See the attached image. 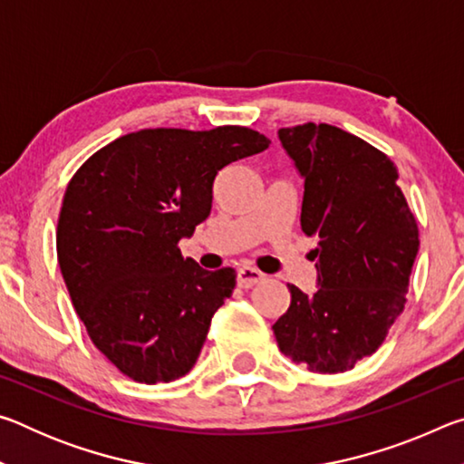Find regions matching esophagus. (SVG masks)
Masks as SVG:
<instances>
[{
  "label": "esophagus",
  "mask_w": 464,
  "mask_h": 464,
  "mask_svg": "<svg viewBox=\"0 0 464 464\" xmlns=\"http://www.w3.org/2000/svg\"><path fill=\"white\" fill-rule=\"evenodd\" d=\"M262 280H264V274L256 268H249V266H243V268L237 270V285L241 288H251Z\"/></svg>",
  "instance_id": "34e87169"
}]
</instances>
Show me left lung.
I'll return each mask as SVG.
<instances>
[{"label": "left lung", "mask_w": 464, "mask_h": 464, "mask_svg": "<svg viewBox=\"0 0 464 464\" xmlns=\"http://www.w3.org/2000/svg\"><path fill=\"white\" fill-rule=\"evenodd\" d=\"M278 139L304 179L301 229L319 246L317 290L288 285L290 307L274 335L311 372H345L379 350L403 313L418 221L395 163L366 140L315 122L280 129Z\"/></svg>", "instance_id": "obj_1"}]
</instances>
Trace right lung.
<instances>
[{
  "mask_svg": "<svg viewBox=\"0 0 464 464\" xmlns=\"http://www.w3.org/2000/svg\"><path fill=\"white\" fill-rule=\"evenodd\" d=\"M268 145L247 127L145 129L102 147L67 184L63 280L93 345L129 379L169 382L198 360L237 274L202 270L178 241L210 215L218 171Z\"/></svg>",
  "mask_w": 464,
  "mask_h": 464,
  "instance_id": "obj_1",
  "label": "right lung"
}]
</instances>
